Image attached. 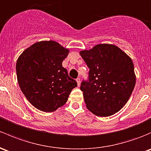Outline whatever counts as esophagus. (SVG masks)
Masks as SVG:
<instances>
[{"label":"esophagus","mask_w":151,"mask_h":151,"mask_svg":"<svg viewBox=\"0 0 151 151\" xmlns=\"http://www.w3.org/2000/svg\"><path fill=\"white\" fill-rule=\"evenodd\" d=\"M76 81H77V85H78V87H80V78H77V80H76Z\"/></svg>","instance_id":"obj_1"}]
</instances>
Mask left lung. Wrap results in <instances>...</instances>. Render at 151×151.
I'll list each match as a JSON object with an SVG mask.
<instances>
[{"label":"left lung","mask_w":151,"mask_h":151,"mask_svg":"<svg viewBox=\"0 0 151 151\" xmlns=\"http://www.w3.org/2000/svg\"><path fill=\"white\" fill-rule=\"evenodd\" d=\"M80 54L90 69L89 80L80 87L88 110L104 117L121 110L135 85L132 58L113 44H98Z\"/></svg>","instance_id":"left-lung-1"}]
</instances>
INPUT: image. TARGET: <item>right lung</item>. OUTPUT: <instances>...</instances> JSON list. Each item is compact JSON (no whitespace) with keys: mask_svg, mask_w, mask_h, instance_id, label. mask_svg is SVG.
<instances>
[{"mask_svg":"<svg viewBox=\"0 0 151 151\" xmlns=\"http://www.w3.org/2000/svg\"><path fill=\"white\" fill-rule=\"evenodd\" d=\"M69 53V49L58 42L44 40L32 45L19 56L16 65L19 85L38 110L55 111L66 104L77 86L62 66Z\"/></svg>","mask_w":151,"mask_h":151,"instance_id":"obj_1","label":"right lung"}]
</instances>
